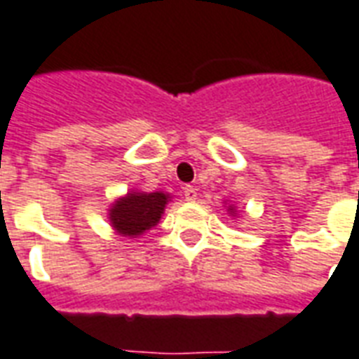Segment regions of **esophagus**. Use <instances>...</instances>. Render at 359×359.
Listing matches in <instances>:
<instances>
[{
    "label": "esophagus",
    "instance_id": "obj_1",
    "mask_svg": "<svg viewBox=\"0 0 359 359\" xmlns=\"http://www.w3.org/2000/svg\"><path fill=\"white\" fill-rule=\"evenodd\" d=\"M184 198H187L188 201L198 200V190L194 187H184Z\"/></svg>",
    "mask_w": 359,
    "mask_h": 359
}]
</instances>
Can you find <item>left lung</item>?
Returning a JSON list of instances; mask_svg holds the SVG:
<instances>
[{"instance_id":"8db88e82","label":"left lung","mask_w":359,"mask_h":359,"mask_svg":"<svg viewBox=\"0 0 359 359\" xmlns=\"http://www.w3.org/2000/svg\"><path fill=\"white\" fill-rule=\"evenodd\" d=\"M232 211H233V209H230V213H232Z\"/></svg>"}]
</instances>
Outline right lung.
<instances>
[{
    "label": "right lung",
    "mask_w": 359,
    "mask_h": 359,
    "mask_svg": "<svg viewBox=\"0 0 359 359\" xmlns=\"http://www.w3.org/2000/svg\"><path fill=\"white\" fill-rule=\"evenodd\" d=\"M167 200L169 198L161 192L127 194L126 198L116 201L110 209V222L123 236H140L158 224Z\"/></svg>",
    "instance_id": "add662e5"
}]
</instances>
